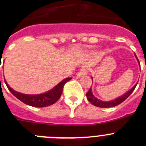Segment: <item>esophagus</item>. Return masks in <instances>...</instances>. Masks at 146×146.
I'll return each instance as SVG.
<instances>
[{
    "label": "esophagus",
    "instance_id": "34e87169",
    "mask_svg": "<svg viewBox=\"0 0 146 146\" xmlns=\"http://www.w3.org/2000/svg\"><path fill=\"white\" fill-rule=\"evenodd\" d=\"M87 73H88V72H87L86 69L82 68V69H81V70H80V72H79V73H78L77 76H76V78H80V77H81V76H85V75H87Z\"/></svg>",
    "mask_w": 146,
    "mask_h": 146
}]
</instances>
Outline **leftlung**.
Instances as JSON below:
<instances>
[{
    "label": "left lung",
    "mask_w": 146,
    "mask_h": 146,
    "mask_svg": "<svg viewBox=\"0 0 146 146\" xmlns=\"http://www.w3.org/2000/svg\"><path fill=\"white\" fill-rule=\"evenodd\" d=\"M138 62H139V61H138ZM136 85H136H135L130 90L128 91L126 93H125L124 95H122V96L119 97V98L114 100L109 101V102H104V101H102V100H100L97 99V98L94 96L93 94H92V90H91V88H90V89L88 90V92L86 93L87 99L88 100V101H89L91 104H93L94 106H96V107H102V108H109V107H115V106L119 105V104L123 102L125 100H126L128 98H129V95L133 92L134 89L136 88Z\"/></svg>",
    "instance_id": "left-lung-1"
}]
</instances>
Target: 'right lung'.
<instances>
[{
	"mask_svg": "<svg viewBox=\"0 0 146 146\" xmlns=\"http://www.w3.org/2000/svg\"><path fill=\"white\" fill-rule=\"evenodd\" d=\"M70 79H72V78H66L64 80L59 82L58 85H56L51 90L45 93L39 94V95H26V94L20 93L12 89L5 81V83L10 92L23 103L27 105L32 106V107H44L56 102L62 94L64 85Z\"/></svg>",
	"mask_w": 146,
	"mask_h": 146,
	"instance_id": "obj_1",
	"label": "right lung"
}]
</instances>
